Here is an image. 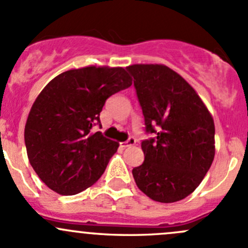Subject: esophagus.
Masks as SVG:
<instances>
[{
    "label": "esophagus",
    "instance_id": "34e87169",
    "mask_svg": "<svg viewBox=\"0 0 248 248\" xmlns=\"http://www.w3.org/2000/svg\"><path fill=\"white\" fill-rule=\"evenodd\" d=\"M135 144H136V139H135V137H130L127 141L121 143V147L127 148V147H131V145H135Z\"/></svg>",
    "mask_w": 248,
    "mask_h": 248
}]
</instances>
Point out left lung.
<instances>
[{
    "label": "left lung",
    "instance_id": "obj_1",
    "mask_svg": "<svg viewBox=\"0 0 248 248\" xmlns=\"http://www.w3.org/2000/svg\"><path fill=\"white\" fill-rule=\"evenodd\" d=\"M144 116L155 134L141 147L144 161L132 170L136 185L160 203L187 197L205 177L215 156V124L197 92L163 64L126 67Z\"/></svg>",
    "mask_w": 248,
    "mask_h": 248
}]
</instances>
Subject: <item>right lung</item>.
<instances>
[{
    "instance_id": "1",
    "label": "right lung",
    "mask_w": 248,
    "mask_h": 248,
    "mask_svg": "<svg viewBox=\"0 0 248 248\" xmlns=\"http://www.w3.org/2000/svg\"><path fill=\"white\" fill-rule=\"evenodd\" d=\"M132 85L122 67L70 69L56 76L33 103L25 125L31 166L60 195H76L98 181L119 143L100 131L108 96Z\"/></svg>"
}]
</instances>
